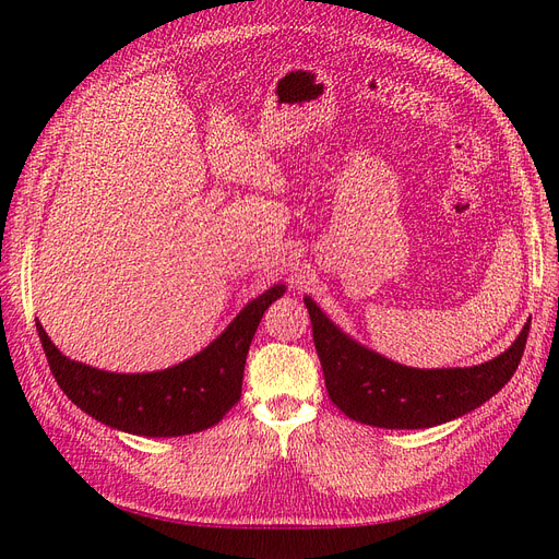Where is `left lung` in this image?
Here are the masks:
<instances>
[{
    "label": "left lung",
    "mask_w": 559,
    "mask_h": 559,
    "mask_svg": "<svg viewBox=\"0 0 559 559\" xmlns=\"http://www.w3.org/2000/svg\"><path fill=\"white\" fill-rule=\"evenodd\" d=\"M306 308L331 401L349 419L380 429H429L478 408L513 378L530 335L524 324L509 349L480 366L421 370L349 341L312 298Z\"/></svg>",
    "instance_id": "8db88e82"
}]
</instances>
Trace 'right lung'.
I'll return each mask as SVG.
<instances>
[{
    "instance_id": "right-lung-1",
    "label": "right lung",
    "mask_w": 559,
    "mask_h": 559,
    "mask_svg": "<svg viewBox=\"0 0 559 559\" xmlns=\"http://www.w3.org/2000/svg\"><path fill=\"white\" fill-rule=\"evenodd\" d=\"M273 286L233 319V324L189 361L158 373H107L70 361L37 321L50 373L83 413L138 436H186L214 427L242 394L245 361L263 312L284 294Z\"/></svg>"
}]
</instances>
